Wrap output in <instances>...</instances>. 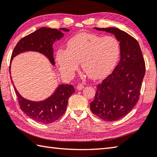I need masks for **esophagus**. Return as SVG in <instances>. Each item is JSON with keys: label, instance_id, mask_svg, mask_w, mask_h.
<instances>
[{"label": "esophagus", "instance_id": "obj_1", "mask_svg": "<svg viewBox=\"0 0 157 157\" xmlns=\"http://www.w3.org/2000/svg\"><path fill=\"white\" fill-rule=\"evenodd\" d=\"M84 85L82 84H78V86H77V88H78V90H82V89H83L84 88Z\"/></svg>", "mask_w": 157, "mask_h": 157}]
</instances>
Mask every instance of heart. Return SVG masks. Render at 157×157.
Returning <instances> with one entry per match:
<instances>
[{
    "label": "heart",
    "mask_w": 157,
    "mask_h": 157,
    "mask_svg": "<svg viewBox=\"0 0 157 157\" xmlns=\"http://www.w3.org/2000/svg\"><path fill=\"white\" fill-rule=\"evenodd\" d=\"M120 53V42L115 37L80 33L68 41L67 50L57 51L56 61L64 75L72 76L81 62L89 78L100 79L115 67Z\"/></svg>",
    "instance_id": "1"
}]
</instances>
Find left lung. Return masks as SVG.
<instances>
[{"label":"left lung","instance_id":"8db88e82","mask_svg":"<svg viewBox=\"0 0 157 157\" xmlns=\"http://www.w3.org/2000/svg\"><path fill=\"white\" fill-rule=\"evenodd\" d=\"M95 29L115 35L120 42L121 58L112 73L98 85L90 110L104 121H117L129 113L139 101L146 64L139 42L132 36L117 28Z\"/></svg>","mask_w":157,"mask_h":157}]
</instances>
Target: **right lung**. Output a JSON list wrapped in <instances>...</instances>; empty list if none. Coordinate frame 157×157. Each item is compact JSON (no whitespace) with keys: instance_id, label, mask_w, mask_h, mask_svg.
I'll return each instance as SVG.
<instances>
[{"instance_id":"add662e5","label":"right lung","mask_w":157,"mask_h":157,"mask_svg":"<svg viewBox=\"0 0 157 157\" xmlns=\"http://www.w3.org/2000/svg\"><path fill=\"white\" fill-rule=\"evenodd\" d=\"M61 29L64 31H69L65 28H62ZM63 35L61 31L57 29L42 27L25 36L20 40L14 47L10 64L12 59L18 54L27 51H33L43 53L49 59L51 64L54 65L53 44L56 40H59ZM13 87L18 97L21 109L34 121L44 124L53 123L64 115L69 98L75 92L72 85L62 84L59 85L50 98L46 100L36 102L23 98L17 91L15 86Z\"/></svg>"}]
</instances>
